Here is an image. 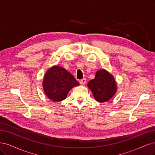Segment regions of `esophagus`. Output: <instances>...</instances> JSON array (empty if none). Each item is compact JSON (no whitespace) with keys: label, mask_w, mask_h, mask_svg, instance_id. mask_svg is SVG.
Wrapping results in <instances>:
<instances>
[{"label":"esophagus","mask_w":155,"mask_h":155,"mask_svg":"<svg viewBox=\"0 0 155 155\" xmlns=\"http://www.w3.org/2000/svg\"><path fill=\"white\" fill-rule=\"evenodd\" d=\"M79 82H80V84H82V85H84L85 84H86V78H83V79L80 80Z\"/></svg>","instance_id":"1"}]
</instances>
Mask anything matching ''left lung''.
<instances>
[{
	"label": "left lung",
	"instance_id": "left-lung-1",
	"mask_svg": "<svg viewBox=\"0 0 155 155\" xmlns=\"http://www.w3.org/2000/svg\"><path fill=\"white\" fill-rule=\"evenodd\" d=\"M94 99L99 102H106L111 99L117 90V84L112 74L105 69L97 71L95 77L87 84Z\"/></svg>",
	"mask_w": 155,
	"mask_h": 155
}]
</instances>
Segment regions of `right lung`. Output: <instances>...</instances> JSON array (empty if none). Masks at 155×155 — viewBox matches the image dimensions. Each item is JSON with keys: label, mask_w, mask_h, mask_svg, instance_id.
<instances>
[{"label": "right lung", "mask_w": 155, "mask_h": 155, "mask_svg": "<svg viewBox=\"0 0 155 155\" xmlns=\"http://www.w3.org/2000/svg\"><path fill=\"white\" fill-rule=\"evenodd\" d=\"M79 83L71 73L63 68L54 66L45 73L43 89L47 97L53 102H60L66 98L70 89Z\"/></svg>", "instance_id": "right-lung-1"}]
</instances>
